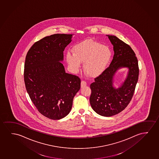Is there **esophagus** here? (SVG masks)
<instances>
[{
  "mask_svg": "<svg viewBox=\"0 0 159 159\" xmlns=\"http://www.w3.org/2000/svg\"><path fill=\"white\" fill-rule=\"evenodd\" d=\"M81 87L83 88L87 85V82L85 81H81Z\"/></svg>",
  "mask_w": 159,
  "mask_h": 159,
  "instance_id": "1",
  "label": "esophagus"
}]
</instances>
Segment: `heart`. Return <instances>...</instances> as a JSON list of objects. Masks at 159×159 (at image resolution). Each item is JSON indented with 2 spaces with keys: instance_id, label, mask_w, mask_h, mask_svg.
I'll return each mask as SVG.
<instances>
[{
  "instance_id": "1",
  "label": "heart",
  "mask_w": 159,
  "mask_h": 159,
  "mask_svg": "<svg viewBox=\"0 0 159 159\" xmlns=\"http://www.w3.org/2000/svg\"><path fill=\"white\" fill-rule=\"evenodd\" d=\"M74 54L68 53L66 60L74 71L79 69L84 62L86 73L93 77L102 74L107 66L112 52L106 46L92 40L84 41L74 47Z\"/></svg>"
}]
</instances>
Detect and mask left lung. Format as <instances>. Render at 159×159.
<instances>
[{
  "instance_id": "8db88e82",
  "label": "left lung",
  "mask_w": 159,
  "mask_h": 159,
  "mask_svg": "<svg viewBox=\"0 0 159 159\" xmlns=\"http://www.w3.org/2000/svg\"><path fill=\"white\" fill-rule=\"evenodd\" d=\"M108 36L113 45L114 54L110 66L90 84V103L92 108L102 116H111L124 110L132 99L139 75L138 60L129 45L116 36ZM129 68L126 81L120 88L112 87V77L119 68Z\"/></svg>"
}]
</instances>
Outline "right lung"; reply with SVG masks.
<instances>
[{
    "label": "right lung",
    "mask_w": 159,
    "mask_h": 159,
    "mask_svg": "<svg viewBox=\"0 0 159 159\" xmlns=\"http://www.w3.org/2000/svg\"><path fill=\"white\" fill-rule=\"evenodd\" d=\"M71 34H56L34 43L25 57V86L41 114L53 120L64 118L71 110L74 96L81 88L78 76L66 73L63 51Z\"/></svg>",
    "instance_id": "obj_1"
}]
</instances>
